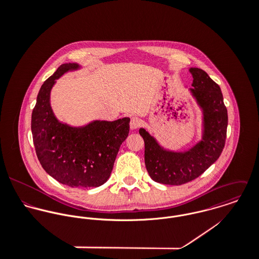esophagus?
<instances>
[{
    "label": "esophagus",
    "mask_w": 259,
    "mask_h": 259,
    "mask_svg": "<svg viewBox=\"0 0 259 259\" xmlns=\"http://www.w3.org/2000/svg\"><path fill=\"white\" fill-rule=\"evenodd\" d=\"M142 123H143V121H142V119H141L140 117H138V116H133V117L131 118L130 126H131L132 130H136V128L140 127V126L142 125Z\"/></svg>",
    "instance_id": "esophagus-1"
}]
</instances>
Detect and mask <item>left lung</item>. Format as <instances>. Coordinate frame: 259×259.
<instances>
[{"instance_id":"8db88e82","label":"left lung","mask_w":259,"mask_h":259,"mask_svg":"<svg viewBox=\"0 0 259 259\" xmlns=\"http://www.w3.org/2000/svg\"><path fill=\"white\" fill-rule=\"evenodd\" d=\"M193 81L190 92L203 111L201 141L184 152L165 150L145 128V162L149 177L163 185H181L202 175L222 154L227 128V110L220 85L203 70L190 68Z\"/></svg>"}]
</instances>
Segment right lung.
I'll return each instance as SVG.
<instances>
[{"label":"right lung","mask_w":259,"mask_h":259,"mask_svg":"<svg viewBox=\"0 0 259 259\" xmlns=\"http://www.w3.org/2000/svg\"><path fill=\"white\" fill-rule=\"evenodd\" d=\"M64 64L41 84L32 113V134L37 158L55 180L71 187H97L110 178L120 145L130 132V118L95 120L73 127L60 122L52 111L50 95L62 74L77 70Z\"/></svg>","instance_id":"add662e5"}]
</instances>
